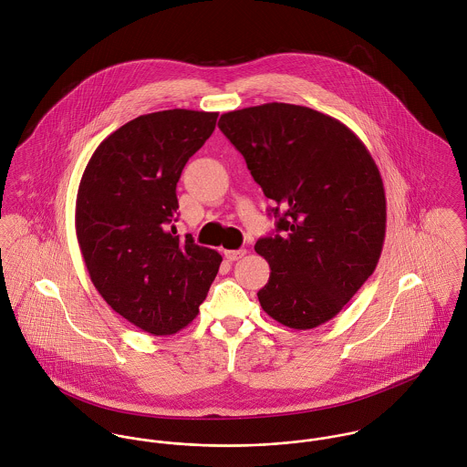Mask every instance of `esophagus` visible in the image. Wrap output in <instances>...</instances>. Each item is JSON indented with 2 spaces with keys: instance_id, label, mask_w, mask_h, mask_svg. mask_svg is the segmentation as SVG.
<instances>
[{
  "instance_id": "obj_1",
  "label": "esophagus",
  "mask_w": 467,
  "mask_h": 467,
  "mask_svg": "<svg viewBox=\"0 0 467 467\" xmlns=\"http://www.w3.org/2000/svg\"><path fill=\"white\" fill-rule=\"evenodd\" d=\"M246 255V250L244 248H241V250H228V252H224V257L228 259V261H239V259H243Z\"/></svg>"
}]
</instances>
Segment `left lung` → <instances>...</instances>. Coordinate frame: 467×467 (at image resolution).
<instances>
[{"label":"left lung","instance_id":"left-lung-1","mask_svg":"<svg viewBox=\"0 0 467 467\" xmlns=\"http://www.w3.org/2000/svg\"><path fill=\"white\" fill-rule=\"evenodd\" d=\"M276 221L255 252L269 265L257 293L278 324L307 331L334 318L374 273L387 230L383 180L345 124L306 106L269 102L221 115Z\"/></svg>","mask_w":467,"mask_h":467}]
</instances>
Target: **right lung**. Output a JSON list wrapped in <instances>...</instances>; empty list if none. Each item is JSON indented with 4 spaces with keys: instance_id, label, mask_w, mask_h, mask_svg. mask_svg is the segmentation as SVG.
<instances>
[{
    "instance_id": "right-lung-1",
    "label": "right lung",
    "mask_w": 467,
    "mask_h": 467,
    "mask_svg": "<svg viewBox=\"0 0 467 467\" xmlns=\"http://www.w3.org/2000/svg\"><path fill=\"white\" fill-rule=\"evenodd\" d=\"M219 113L167 109L109 134L89 158L77 204V241L89 278L115 313L154 336L178 333L200 306L223 257L174 235L176 185Z\"/></svg>"
}]
</instances>
